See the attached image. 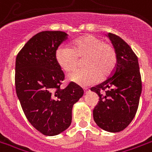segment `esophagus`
I'll list each match as a JSON object with an SVG mask.
<instances>
[{
    "label": "esophagus",
    "instance_id": "1",
    "mask_svg": "<svg viewBox=\"0 0 152 152\" xmlns=\"http://www.w3.org/2000/svg\"><path fill=\"white\" fill-rule=\"evenodd\" d=\"M84 93H86L87 91H88V88H84Z\"/></svg>",
    "mask_w": 152,
    "mask_h": 152
}]
</instances>
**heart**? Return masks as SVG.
I'll return each mask as SVG.
<instances>
[{
    "instance_id": "heart-1",
    "label": "heart",
    "mask_w": 152,
    "mask_h": 152,
    "mask_svg": "<svg viewBox=\"0 0 152 152\" xmlns=\"http://www.w3.org/2000/svg\"><path fill=\"white\" fill-rule=\"evenodd\" d=\"M84 56L83 66L85 68L68 75V80L80 86L96 84L99 76L105 78L114 70L117 62L114 47L92 35L74 40L71 47L61 45L55 54L56 63L64 72L72 71L76 67L77 58Z\"/></svg>"
}]
</instances>
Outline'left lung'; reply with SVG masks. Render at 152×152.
Wrapping results in <instances>:
<instances>
[{
  "mask_svg": "<svg viewBox=\"0 0 152 152\" xmlns=\"http://www.w3.org/2000/svg\"><path fill=\"white\" fill-rule=\"evenodd\" d=\"M107 37L116 52L117 62L109 77L91 88L99 97L93 110V118L103 130L119 132L135 117L142 81L138 57L130 46L116 35L109 32Z\"/></svg>",
  "mask_w": 152,
  "mask_h": 152,
  "instance_id": "1",
  "label": "left lung"
}]
</instances>
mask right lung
Masks as SVG:
<instances>
[{
	"label": "right lung",
	"instance_id": "right-lung-1",
	"mask_svg": "<svg viewBox=\"0 0 152 152\" xmlns=\"http://www.w3.org/2000/svg\"><path fill=\"white\" fill-rule=\"evenodd\" d=\"M68 35L44 31L33 36L16 58V91L25 116L43 135H56L72 123V110L84 95L70 83L61 88L64 74L56 61V51Z\"/></svg>",
	"mask_w": 152,
	"mask_h": 152
}]
</instances>
